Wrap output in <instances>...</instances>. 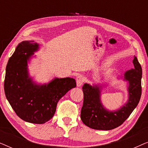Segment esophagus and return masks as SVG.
<instances>
[{
	"instance_id": "34e87169",
	"label": "esophagus",
	"mask_w": 148,
	"mask_h": 148,
	"mask_svg": "<svg viewBox=\"0 0 148 148\" xmlns=\"http://www.w3.org/2000/svg\"><path fill=\"white\" fill-rule=\"evenodd\" d=\"M76 82H77V86L81 87L82 86L83 83L84 82V77L83 75H79L77 77L76 79Z\"/></svg>"
}]
</instances>
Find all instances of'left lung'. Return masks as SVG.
Wrapping results in <instances>:
<instances>
[{"label":"left lung","instance_id":"obj_1","mask_svg":"<svg viewBox=\"0 0 148 148\" xmlns=\"http://www.w3.org/2000/svg\"><path fill=\"white\" fill-rule=\"evenodd\" d=\"M133 63L134 68L127 71L123 77H121L128 84L129 98L118 110H107L101 102V91L104 85H84V104L81 110V119L86 126L97 130L115 129L122 125L136 108L141 96L142 69L135 56Z\"/></svg>","mask_w":148,"mask_h":148}]
</instances>
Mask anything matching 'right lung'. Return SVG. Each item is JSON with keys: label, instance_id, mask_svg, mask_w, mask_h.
<instances>
[{"label": "right lung", "instance_id": "obj_1", "mask_svg": "<svg viewBox=\"0 0 148 148\" xmlns=\"http://www.w3.org/2000/svg\"><path fill=\"white\" fill-rule=\"evenodd\" d=\"M40 44L34 40L18 44L6 67L4 89L6 98L16 114L26 122L44 124L53 117L58 102L76 87L71 77L54 78L40 84L29 76L28 62Z\"/></svg>", "mask_w": 148, "mask_h": 148}]
</instances>
